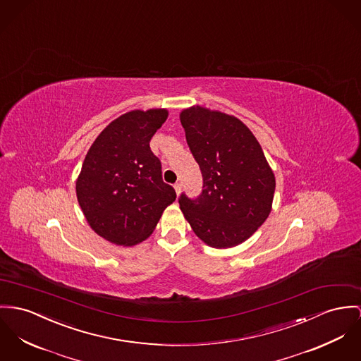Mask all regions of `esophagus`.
Instances as JSON below:
<instances>
[{"label":"esophagus","instance_id":"esophagus-1","mask_svg":"<svg viewBox=\"0 0 361 361\" xmlns=\"http://www.w3.org/2000/svg\"><path fill=\"white\" fill-rule=\"evenodd\" d=\"M174 191H176V194L180 195V192H181V184L180 183L174 184Z\"/></svg>","mask_w":361,"mask_h":361}]
</instances>
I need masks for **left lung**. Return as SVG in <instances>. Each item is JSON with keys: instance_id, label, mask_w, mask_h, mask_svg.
Here are the masks:
<instances>
[{"instance_id": "obj_1", "label": "left lung", "mask_w": 361, "mask_h": 361, "mask_svg": "<svg viewBox=\"0 0 361 361\" xmlns=\"http://www.w3.org/2000/svg\"><path fill=\"white\" fill-rule=\"evenodd\" d=\"M188 147L203 176L196 199L178 197L195 235L214 249L235 247L272 210L275 174L249 128L236 116L192 106L180 112Z\"/></svg>"}]
</instances>
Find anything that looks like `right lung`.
I'll use <instances>...</instances> for the list:
<instances>
[{
  "mask_svg": "<svg viewBox=\"0 0 361 361\" xmlns=\"http://www.w3.org/2000/svg\"><path fill=\"white\" fill-rule=\"evenodd\" d=\"M167 115L166 109H151L118 116L85 157L75 183L78 203L90 228L116 246L145 240L176 200L149 148Z\"/></svg>",
  "mask_w": 361,
  "mask_h": 361,
  "instance_id": "add662e5",
  "label": "right lung"
}]
</instances>
